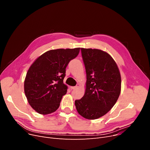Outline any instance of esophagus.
Masks as SVG:
<instances>
[{"mask_svg":"<svg viewBox=\"0 0 150 150\" xmlns=\"http://www.w3.org/2000/svg\"><path fill=\"white\" fill-rule=\"evenodd\" d=\"M80 85L79 84H77L76 86H74V87H73V86H71L70 89H77L78 88L80 87Z\"/></svg>","mask_w":150,"mask_h":150,"instance_id":"esophagus-1","label":"esophagus"}]
</instances>
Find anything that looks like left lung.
<instances>
[{
	"label": "left lung",
	"instance_id": "left-lung-1",
	"mask_svg": "<svg viewBox=\"0 0 150 150\" xmlns=\"http://www.w3.org/2000/svg\"><path fill=\"white\" fill-rule=\"evenodd\" d=\"M86 72L84 95L75 101L77 111L86 119L95 120L108 113L121 92V75L115 61L107 52L81 48Z\"/></svg>",
	"mask_w": 150,
	"mask_h": 150
}]
</instances>
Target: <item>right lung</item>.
I'll use <instances>...</instances> for the list:
<instances>
[{
    "label": "right lung",
    "mask_w": 150,
    "mask_h": 150,
    "mask_svg": "<svg viewBox=\"0 0 150 150\" xmlns=\"http://www.w3.org/2000/svg\"><path fill=\"white\" fill-rule=\"evenodd\" d=\"M80 48L50 50L39 56L28 70L24 92L28 103L38 113L47 115L58 109L67 91L63 83L66 68Z\"/></svg>",
    "instance_id": "add662e5"
}]
</instances>
